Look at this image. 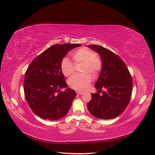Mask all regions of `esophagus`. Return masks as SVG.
<instances>
[{"label": "esophagus", "instance_id": "obj_1", "mask_svg": "<svg viewBox=\"0 0 155 155\" xmlns=\"http://www.w3.org/2000/svg\"><path fill=\"white\" fill-rule=\"evenodd\" d=\"M77 94L78 95H82L83 94L82 92H81V91H77Z\"/></svg>", "mask_w": 155, "mask_h": 155}]
</instances>
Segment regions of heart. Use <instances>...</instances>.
<instances>
[{
    "mask_svg": "<svg viewBox=\"0 0 155 155\" xmlns=\"http://www.w3.org/2000/svg\"><path fill=\"white\" fill-rule=\"evenodd\" d=\"M75 65L82 64L81 71L82 74H74L69 80L70 86L78 91H84L91 81V76L96 77L100 71L102 61L100 56L93 53L87 47H81L71 51L70 54ZM75 66L66 57L61 62V70L64 75L69 77L74 73Z\"/></svg>",
    "mask_w": 155,
    "mask_h": 155,
    "instance_id": "heart-1",
    "label": "heart"
}]
</instances>
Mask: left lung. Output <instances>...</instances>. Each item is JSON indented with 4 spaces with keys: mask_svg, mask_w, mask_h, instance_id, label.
<instances>
[{
    "mask_svg": "<svg viewBox=\"0 0 155 155\" xmlns=\"http://www.w3.org/2000/svg\"><path fill=\"white\" fill-rule=\"evenodd\" d=\"M88 47L100 54L102 70L94 85L98 91L91 94L87 108L97 118H115L124 112L129 104L132 78L124 61L113 51L100 45H89ZM103 88L105 91H101Z\"/></svg>",
    "mask_w": 155,
    "mask_h": 155,
    "instance_id": "8db88e82",
    "label": "left lung"
}]
</instances>
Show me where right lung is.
<instances>
[{
	"mask_svg": "<svg viewBox=\"0 0 155 155\" xmlns=\"http://www.w3.org/2000/svg\"><path fill=\"white\" fill-rule=\"evenodd\" d=\"M79 44H57L34 59L27 69L24 89L27 104L32 112L43 119L54 121L64 117L76 96L67 88L61 70V62L70 50Z\"/></svg>",
	"mask_w": 155,
	"mask_h": 155,
	"instance_id": "right-lung-1",
	"label": "right lung"
}]
</instances>
